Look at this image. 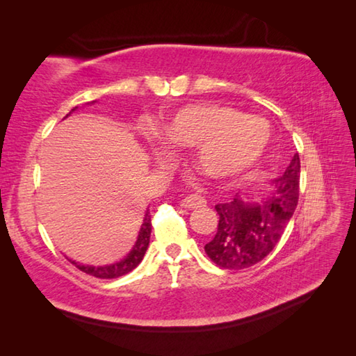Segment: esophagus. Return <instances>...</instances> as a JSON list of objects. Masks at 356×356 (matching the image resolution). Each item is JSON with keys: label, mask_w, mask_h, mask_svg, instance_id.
I'll use <instances>...</instances> for the list:
<instances>
[{"label": "esophagus", "mask_w": 356, "mask_h": 356, "mask_svg": "<svg viewBox=\"0 0 356 356\" xmlns=\"http://www.w3.org/2000/svg\"><path fill=\"white\" fill-rule=\"evenodd\" d=\"M206 200H204L202 196L200 195H190L186 196L185 200H182V206L185 209H200V207H204L206 206Z\"/></svg>", "instance_id": "1"}]
</instances>
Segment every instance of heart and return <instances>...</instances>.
Wrapping results in <instances>:
<instances>
[{
	"label": "heart",
	"instance_id": "heart-1",
	"mask_svg": "<svg viewBox=\"0 0 356 356\" xmlns=\"http://www.w3.org/2000/svg\"><path fill=\"white\" fill-rule=\"evenodd\" d=\"M155 152L163 150L161 136L147 131ZM163 138L179 147L197 146L195 161L212 177H236L262 160L272 143V127L265 119L250 118L232 106L197 104L180 108L168 119Z\"/></svg>",
	"mask_w": 356,
	"mask_h": 356
}]
</instances>
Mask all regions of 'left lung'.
Here are the masks:
<instances>
[{"label": "left lung", "mask_w": 356, "mask_h": 356, "mask_svg": "<svg viewBox=\"0 0 356 356\" xmlns=\"http://www.w3.org/2000/svg\"><path fill=\"white\" fill-rule=\"evenodd\" d=\"M300 156L293 155L272 188L261 193H237L232 201L216 204L220 215L215 237L204 246L207 256L221 268L242 270L261 262L270 254L284 234L298 204ZM259 196V201L254 200Z\"/></svg>", "instance_id": "obj_1"}]
</instances>
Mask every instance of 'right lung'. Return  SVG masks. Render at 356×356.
I'll use <instances>...</instances> for the list:
<instances>
[{"instance_id":"obj_1","label":"right lung","mask_w":356,"mask_h":356,"mask_svg":"<svg viewBox=\"0 0 356 356\" xmlns=\"http://www.w3.org/2000/svg\"><path fill=\"white\" fill-rule=\"evenodd\" d=\"M94 104V102H91ZM78 106H75L74 110H72L67 116H70L72 113L76 110ZM65 116V118H67ZM150 231H152V225H150V213H149V209L146 210V215H144V220H143V225L140 232H138V237H136V242L134 245V248L130 250V252L124 259H120V261L110 264V265H99V267H94V265H84V264H78L75 261H69L75 265L78 270H81V272L95 276V278H102V280H111V278H119V276H124L130 273L131 270L136 268L140 262L143 261L144 254H146L147 251V246H149V240H150Z\"/></svg>"}]
</instances>
